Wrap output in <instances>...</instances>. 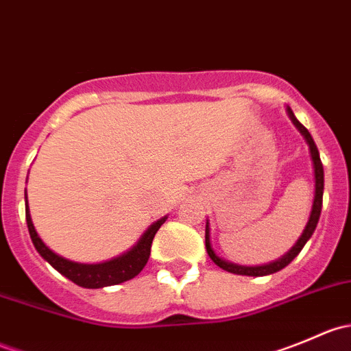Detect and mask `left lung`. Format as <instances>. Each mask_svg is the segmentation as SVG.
<instances>
[{"label":"left lung","mask_w":351,"mask_h":351,"mask_svg":"<svg viewBox=\"0 0 351 351\" xmlns=\"http://www.w3.org/2000/svg\"><path fill=\"white\" fill-rule=\"evenodd\" d=\"M287 113H289V117H290V120L293 122V125H295L297 129L300 130V134L306 137L307 144H309L311 158H313L314 176H316V195H314L313 212H311L309 222H307L306 229H304V232H302V236L299 238V241L295 243V246H293L284 258H280V260L274 261V263H270V265H263V267H241V265H234V263H229V261L221 260V258L214 253V250H212V246H210V238H208V222H207V226H205V247H207L208 256H210V260L214 261L217 267H221L222 270H226V271H231V274L247 275V277H263V275H270V274H275V271L282 270V268H285L287 265H289L290 261H292L293 258L300 253V250L306 246V243L309 241V238L313 236L314 229H316L317 221H319L321 208H323V190H324V171H323V162H321V158H319V151H317V147H316V144H314V139H313V136L309 134V130H307L306 127H304L302 123L295 119V115H293V112L289 107H287Z\"/></svg>","instance_id":"8db88e82"}]
</instances>
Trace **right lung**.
<instances>
[{"mask_svg":"<svg viewBox=\"0 0 351 351\" xmlns=\"http://www.w3.org/2000/svg\"><path fill=\"white\" fill-rule=\"evenodd\" d=\"M25 217H27V226L28 232H30L32 243H34L35 250L40 253V256L44 258L45 261H49L59 274L64 275L66 278H69V280L74 282L76 285L84 287V289H101V287L117 285L122 284V282L130 280V278H134L136 275H139L141 270L146 267L147 260H149L151 244H153L156 232L161 228L162 222L166 221V217H162L159 219L158 222H154V224L144 232L141 241L137 243L129 253L122 254V256L115 258V260L105 261V263L81 265L59 256V254H56L54 251H51L44 243H42L37 231H35L34 224H32L30 214H28V205L25 207Z\"/></svg>","mask_w":351,"mask_h":351,"instance_id":"add662e5","label":"right lung"}]
</instances>
